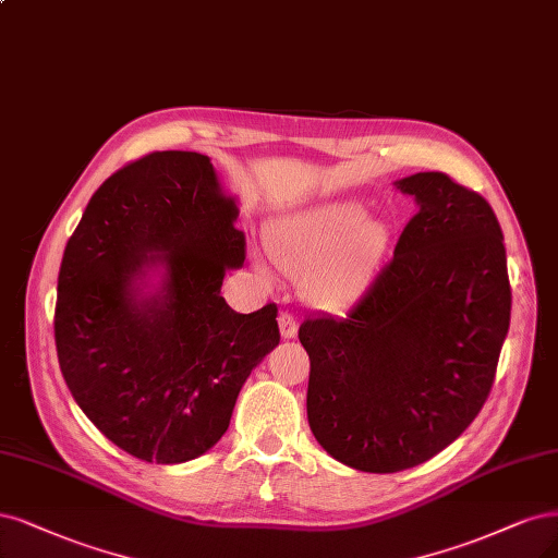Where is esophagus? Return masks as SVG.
Instances as JSON below:
<instances>
[{
	"label": "esophagus",
	"mask_w": 558,
	"mask_h": 558,
	"mask_svg": "<svg viewBox=\"0 0 558 558\" xmlns=\"http://www.w3.org/2000/svg\"><path fill=\"white\" fill-rule=\"evenodd\" d=\"M277 320H279V330H281V337H283V339L295 337V332H298V320H295L293 314L281 312Z\"/></svg>",
	"instance_id": "obj_1"
}]
</instances>
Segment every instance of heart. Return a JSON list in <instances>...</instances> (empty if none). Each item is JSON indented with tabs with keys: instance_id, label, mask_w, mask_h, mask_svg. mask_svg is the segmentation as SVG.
<instances>
[{
	"instance_id": "b5f03b06",
	"label": "heart",
	"mask_w": 558,
	"mask_h": 558,
	"mask_svg": "<svg viewBox=\"0 0 558 558\" xmlns=\"http://www.w3.org/2000/svg\"><path fill=\"white\" fill-rule=\"evenodd\" d=\"M392 244L386 219L367 217L355 201H328L279 219L267 233V254L279 270L302 279L316 310L355 304L376 281Z\"/></svg>"
}]
</instances>
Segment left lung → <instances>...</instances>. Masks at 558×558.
I'll return each instance as SVG.
<instances>
[{"label":"left lung","mask_w":558,"mask_h":558,"mask_svg":"<svg viewBox=\"0 0 558 558\" xmlns=\"http://www.w3.org/2000/svg\"><path fill=\"white\" fill-rule=\"evenodd\" d=\"M417 203L392 260L345 316L300 325L306 417L325 452L364 473L427 462L489 397L510 328L504 233L446 172L395 182Z\"/></svg>","instance_id":"1"}]
</instances>
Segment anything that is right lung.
Here are the masks:
<instances>
[{
    "label": "right lung",
    "mask_w": 558,
    "mask_h": 558,
    "mask_svg": "<svg viewBox=\"0 0 558 558\" xmlns=\"http://www.w3.org/2000/svg\"><path fill=\"white\" fill-rule=\"evenodd\" d=\"M238 205L198 151H151L96 189L66 242L54 343L66 386L108 440L180 464L226 434L238 395L279 343L277 304L221 298L246 242ZM165 267L157 292L146 272Z\"/></svg>",
    "instance_id": "add662e5"
}]
</instances>
